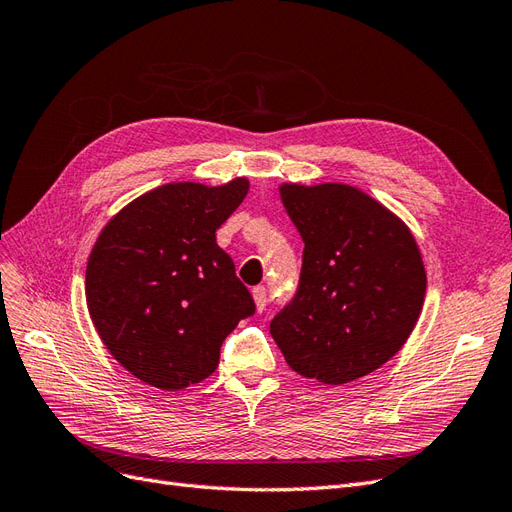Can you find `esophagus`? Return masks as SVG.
<instances>
[{"mask_svg":"<svg viewBox=\"0 0 512 512\" xmlns=\"http://www.w3.org/2000/svg\"><path fill=\"white\" fill-rule=\"evenodd\" d=\"M252 297H254L256 309H258V312H262V309L267 307V288H265V286H256V288L252 290Z\"/></svg>","mask_w":512,"mask_h":512,"instance_id":"obj_1","label":"esophagus"}]
</instances>
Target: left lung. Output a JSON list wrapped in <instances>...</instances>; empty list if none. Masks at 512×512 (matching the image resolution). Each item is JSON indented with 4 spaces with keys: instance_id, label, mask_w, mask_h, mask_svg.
<instances>
[{
    "instance_id": "obj_1",
    "label": "left lung",
    "mask_w": 512,
    "mask_h": 512,
    "mask_svg": "<svg viewBox=\"0 0 512 512\" xmlns=\"http://www.w3.org/2000/svg\"><path fill=\"white\" fill-rule=\"evenodd\" d=\"M305 243L299 288L271 320L303 378L346 384L382 367L421 316L427 275L408 226L344 183L280 185Z\"/></svg>"
}]
</instances>
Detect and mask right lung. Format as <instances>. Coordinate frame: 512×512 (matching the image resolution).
<instances>
[{
	"mask_svg": "<svg viewBox=\"0 0 512 512\" xmlns=\"http://www.w3.org/2000/svg\"><path fill=\"white\" fill-rule=\"evenodd\" d=\"M250 190L166 183L108 222L89 254L85 294L94 327L132 376L179 391L211 376L224 339L256 305L215 243Z\"/></svg>",
	"mask_w": 512,
	"mask_h": 512,
	"instance_id": "add662e5",
	"label": "right lung"
}]
</instances>
